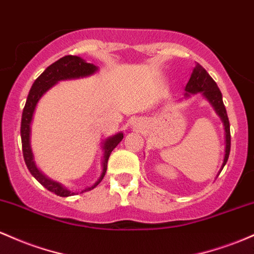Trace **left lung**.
Here are the masks:
<instances>
[{"mask_svg":"<svg viewBox=\"0 0 254 254\" xmlns=\"http://www.w3.org/2000/svg\"><path fill=\"white\" fill-rule=\"evenodd\" d=\"M196 93H201V96L211 104L216 114L222 120L224 126V130H226V150H224V158L223 163H222L221 169L217 174L222 172L223 167L226 165L228 158H229L230 152V126H229V120H228L226 107L223 104V99H222V93L219 91L217 84L215 80L209 75V73L201 67L200 64H196L195 67L193 68V72L190 74V78L189 82H187L186 87H185V98H189L190 95H196Z\"/></svg>","mask_w":254,"mask_h":254,"instance_id":"8db88e82","label":"left lung"}]
</instances>
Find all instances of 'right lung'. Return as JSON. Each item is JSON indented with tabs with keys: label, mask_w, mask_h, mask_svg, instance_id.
Listing matches in <instances>:
<instances>
[{
	"label": "right lung",
	"mask_w": 254,
	"mask_h": 254,
	"mask_svg": "<svg viewBox=\"0 0 254 254\" xmlns=\"http://www.w3.org/2000/svg\"><path fill=\"white\" fill-rule=\"evenodd\" d=\"M98 70V67L92 64H87L84 59L79 56L68 55L64 58L58 60L50 64L47 69L43 72L38 78L36 79L32 84L30 92H28L26 104H25L24 110H22L21 118V127H20V134H21V144H22V155H24L25 163H26L28 170L32 174L33 178L36 179L39 184L43 185L48 190L55 193L60 196H69L78 194L79 192H72L65 189L64 185L58 181H54L45 176L38 167L36 165L35 156H33L32 147H31V124L33 121V114H35L36 107L38 104L39 99L42 98L45 93L49 91L51 87L55 86L59 81L61 80H70V79H79L90 76ZM124 138V133L119 132L109 138H107L102 142V149H103V158H102V173L99 178L92 186L86 187L85 190H80V193L86 192V190H93L97 185L103 180L105 172L108 167V159H109L110 153L119 145V142Z\"/></svg>",
	"instance_id": "right-lung-1"
}]
</instances>
